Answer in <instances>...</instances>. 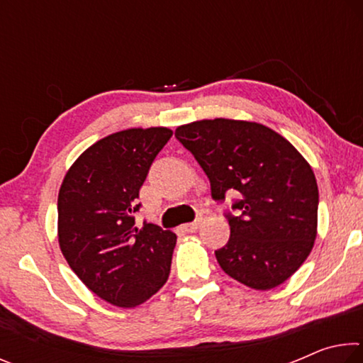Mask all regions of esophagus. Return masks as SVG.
Segmentation results:
<instances>
[{
  "label": "esophagus",
  "mask_w": 363,
  "mask_h": 363,
  "mask_svg": "<svg viewBox=\"0 0 363 363\" xmlns=\"http://www.w3.org/2000/svg\"><path fill=\"white\" fill-rule=\"evenodd\" d=\"M200 224H201V218H200V219H196V220H194V223L184 224V225H182V230H186V232H195V230L199 229V227H200Z\"/></svg>",
  "instance_id": "34e87169"
}]
</instances>
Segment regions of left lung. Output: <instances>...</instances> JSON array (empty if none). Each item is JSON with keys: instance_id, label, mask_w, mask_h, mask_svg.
<instances>
[{"instance_id": "left-lung-1", "label": "left lung", "mask_w": 363, "mask_h": 363, "mask_svg": "<svg viewBox=\"0 0 363 363\" xmlns=\"http://www.w3.org/2000/svg\"><path fill=\"white\" fill-rule=\"evenodd\" d=\"M176 138L208 176L214 200L242 195L227 214L230 238L214 251L220 269L266 291L303 266L317 237L318 187L311 164L270 128L245 120H199Z\"/></svg>"}]
</instances>
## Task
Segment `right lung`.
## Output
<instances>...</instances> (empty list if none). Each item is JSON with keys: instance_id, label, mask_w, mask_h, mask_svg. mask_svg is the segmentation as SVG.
Instances as JSON below:
<instances>
[{"instance_id": "obj_1", "label": "right lung", "mask_w": 363, "mask_h": 363, "mask_svg": "<svg viewBox=\"0 0 363 363\" xmlns=\"http://www.w3.org/2000/svg\"><path fill=\"white\" fill-rule=\"evenodd\" d=\"M169 128H130L97 140L67 171L57 199L59 247L97 296L123 309L150 299L169 277L176 233L134 225L138 199Z\"/></svg>"}]
</instances>
